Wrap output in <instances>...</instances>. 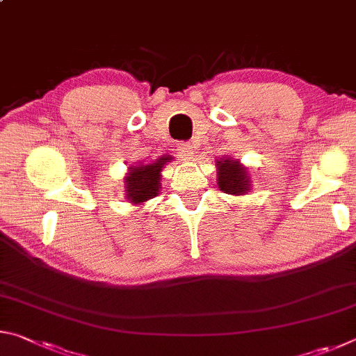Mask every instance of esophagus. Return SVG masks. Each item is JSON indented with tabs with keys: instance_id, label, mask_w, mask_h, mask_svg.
Listing matches in <instances>:
<instances>
[{
	"instance_id": "1",
	"label": "esophagus",
	"mask_w": 356,
	"mask_h": 356,
	"mask_svg": "<svg viewBox=\"0 0 356 356\" xmlns=\"http://www.w3.org/2000/svg\"><path fill=\"white\" fill-rule=\"evenodd\" d=\"M177 154L182 156V159L191 160L195 156V146L190 143H180L177 146Z\"/></svg>"
}]
</instances>
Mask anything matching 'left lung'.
<instances>
[{
	"label": "left lung",
	"instance_id": "obj_1",
	"mask_svg": "<svg viewBox=\"0 0 356 356\" xmlns=\"http://www.w3.org/2000/svg\"><path fill=\"white\" fill-rule=\"evenodd\" d=\"M216 185L221 191L232 196H243L251 190V176L248 168L232 156L216 160Z\"/></svg>",
	"mask_w": 356,
	"mask_h": 356
}]
</instances>
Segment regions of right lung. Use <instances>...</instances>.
Listing matches in <instances>:
<instances>
[{"label": "right lung", "mask_w": 356, "mask_h": 356, "mask_svg": "<svg viewBox=\"0 0 356 356\" xmlns=\"http://www.w3.org/2000/svg\"><path fill=\"white\" fill-rule=\"evenodd\" d=\"M168 161H172L171 155H163L152 163H140L130 166L124 177V188L127 201L136 207L152 200L161 188V171Z\"/></svg>", "instance_id": "1"}]
</instances>
